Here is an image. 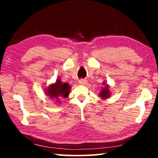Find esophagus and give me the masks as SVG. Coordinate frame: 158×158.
<instances>
[{"label":"esophagus","mask_w":158,"mask_h":158,"mask_svg":"<svg viewBox=\"0 0 158 158\" xmlns=\"http://www.w3.org/2000/svg\"><path fill=\"white\" fill-rule=\"evenodd\" d=\"M79 82L80 84H85V83L87 82V81L85 79H80L79 81Z\"/></svg>","instance_id":"34e87169"}]
</instances>
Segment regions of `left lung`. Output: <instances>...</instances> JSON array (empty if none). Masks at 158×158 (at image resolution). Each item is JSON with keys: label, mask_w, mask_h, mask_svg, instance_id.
<instances>
[{"label": "left lung", "mask_w": 158, "mask_h": 158, "mask_svg": "<svg viewBox=\"0 0 158 158\" xmlns=\"http://www.w3.org/2000/svg\"><path fill=\"white\" fill-rule=\"evenodd\" d=\"M106 84H105V82L103 83V85H105V88H103L102 90H101V92L100 93V95L101 98H102L103 99L105 98H108L110 96V93H109V85H106Z\"/></svg>", "instance_id": "obj_1"}]
</instances>
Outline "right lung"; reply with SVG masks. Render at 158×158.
I'll return each mask as SVG.
<instances>
[{
    "label": "right lung",
    "mask_w": 158,
    "mask_h": 158,
    "mask_svg": "<svg viewBox=\"0 0 158 158\" xmlns=\"http://www.w3.org/2000/svg\"><path fill=\"white\" fill-rule=\"evenodd\" d=\"M69 89L70 88L68 83L63 84L60 79H58L55 84L51 85L46 90V93L49 98L54 99L56 101H58V100L68 97Z\"/></svg>",
    "instance_id": "1"
}]
</instances>
